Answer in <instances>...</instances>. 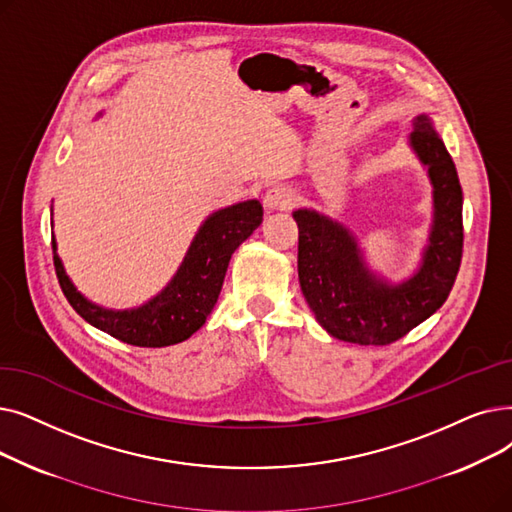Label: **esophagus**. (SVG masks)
<instances>
[{
    "instance_id": "34e87169",
    "label": "esophagus",
    "mask_w": 512,
    "mask_h": 512,
    "mask_svg": "<svg viewBox=\"0 0 512 512\" xmlns=\"http://www.w3.org/2000/svg\"><path fill=\"white\" fill-rule=\"evenodd\" d=\"M293 203H295V194L291 188H286V186H272L263 196V207L268 211L288 209Z\"/></svg>"
}]
</instances>
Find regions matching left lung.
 Listing matches in <instances>:
<instances>
[{
  "mask_svg": "<svg viewBox=\"0 0 512 512\" xmlns=\"http://www.w3.org/2000/svg\"><path fill=\"white\" fill-rule=\"evenodd\" d=\"M408 146L427 169L433 219L412 276L393 282L374 272L355 236L316 209L293 213L299 226V284L330 337L389 345L425 322L448 299L462 257V188L446 144L429 115L414 119Z\"/></svg>",
  "mask_w": 512,
  "mask_h": 512,
  "instance_id": "left-lung-1",
  "label": "left lung"
}]
</instances>
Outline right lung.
I'll return each instance as SVG.
<instances>
[{"mask_svg": "<svg viewBox=\"0 0 512 512\" xmlns=\"http://www.w3.org/2000/svg\"><path fill=\"white\" fill-rule=\"evenodd\" d=\"M261 221L263 209L255 198L211 213L196 230L184 261L167 286L138 307L108 309L79 293L58 257L52 234L54 268L64 297L85 322L129 345L167 347L190 339L205 324L217 303L234 251Z\"/></svg>", "mask_w": 512, "mask_h": 512, "instance_id": "1", "label": "right lung"}]
</instances>
